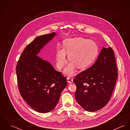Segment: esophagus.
<instances>
[{
  "label": "esophagus",
  "mask_w": 130,
  "mask_h": 130,
  "mask_svg": "<svg viewBox=\"0 0 130 130\" xmlns=\"http://www.w3.org/2000/svg\"><path fill=\"white\" fill-rule=\"evenodd\" d=\"M67 81L69 84H72L73 83V79L71 77H68L67 78Z\"/></svg>",
  "instance_id": "1"
}]
</instances>
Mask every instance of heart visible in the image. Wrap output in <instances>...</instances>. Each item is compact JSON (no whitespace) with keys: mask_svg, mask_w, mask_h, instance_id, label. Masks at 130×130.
<instances>
[{"mask_svg":"<svg viewBox=\"0 0 130 130\" xmlns=\"http://www.w3.org/2000/svg\"><path fill=\"white\" fill-rule=\"evenodd\" d=\"M98 46L93 40L81 37L68 38L63 42V48H58L56 52V66L61 69L67 62L66 55L71 62L65 68V74H74L76 67L84 69L89 67L98 54Z\"/></svg>","mask_w":130,"mask_h":130,"instance_id":"1","label":"heart"}]
</instances>
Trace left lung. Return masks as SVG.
<instances>
[{
	"label": "left lung",
	"instance_id": "8db88e82",
	"mask_svg": "<svg viewBox=\"0 0 130 130\" xmlns=\"http://www.w3.org/2000/svg\"><path fill=\"white\" fill-rule=\"evenodd\" d=\"M118 74L112 49L103 47L93 66L74 79L78 104L89 111L104 107L110 100Z\"/></svg>",
	"mask_w": 130,
	"mask_h": 130
}]
</instances>
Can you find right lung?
I'll list each match as a JSON object with an SVG mask.
<instances>
[{"label": "right lung", "mask_w": 130, "mask_h": 130, "mask_svg": "<svg viewBox=\"0 0 130 130\" xmlns=\"http://www.w3.org/2000/svg\"><path fill=\"white\" fill-rule=\"evenodd\" d=\"M56 35L53 32L36 37L24 49L16 67L20 95L32 109L39 112L53 110L67 85V79L61 73L37 56Z\"/></svg>", "instance_id": "1"}]
</instances>
